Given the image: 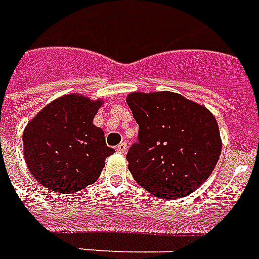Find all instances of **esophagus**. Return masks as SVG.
Wrapping results in <instances>:
<instances>
[{
    "label": "esophagus",
    "instance_id": "obj_1",
    "mask_svg": "<svg viewBox=\"0 0 259 259\" xmlns=\"http://www.w3.org/2000/svg\"><path fill=\"white\" fill-rule=\"evenodd\" d=\"M116 152H119V154H124V152L127 151V143H120V144H118L116 146Z\"/></svg>",
    "mask_w": 259,
    "mask_h": 259
}]
</instances>
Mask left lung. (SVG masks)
<instances>
[{
  "instance_id": "obj_1",
  "label": "left lung",
  "mask_w": 259,
  "mask_h": 259,
  "mask_svg": "<svg viewBox=\"0 0 259 259\" xmlns=\"http://www.w3.org/2000/svg\"><path fill=\"white\" fill-rule=\"evenodd\" d=\"M127 105L139 123V141L126 159L133 179L161 198L197 190L217 166L222 140L215 116L178 93H132Z\"/></svg>"
}]
</instances>
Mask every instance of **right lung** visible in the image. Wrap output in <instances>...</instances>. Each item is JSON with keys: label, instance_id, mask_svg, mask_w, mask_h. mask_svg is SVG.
<instances>
[{"label": "right lung", "instance_id": "1", "mask_svg": "<svg viewBox=\"0 0 259 259\" xmlns=\"http://www.w3.org/2000/svg\"><path fill=\"white\" fill-rule=\"evenodd\" d=\"M101 100L80 94L59 97L23 132V155L33 178L48 190L70 194L93 185L115 150L93 123Z\"/></svg>", "mask_w": 259, "mask_h": 259}]
</instances>
